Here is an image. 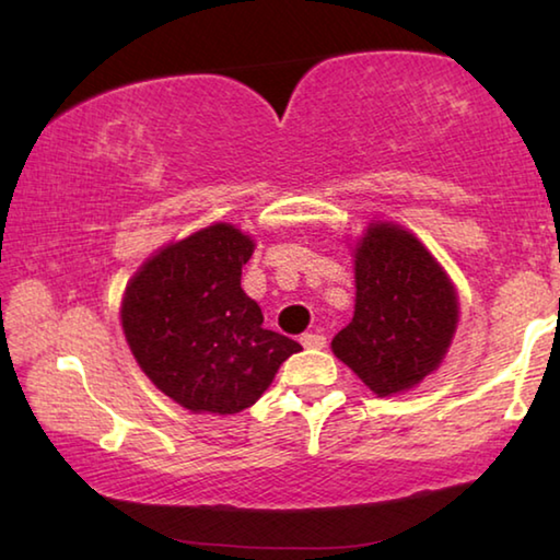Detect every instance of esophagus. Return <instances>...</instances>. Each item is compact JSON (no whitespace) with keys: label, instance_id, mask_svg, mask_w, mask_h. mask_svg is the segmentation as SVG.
<instances>
[{"label":"esophagus","instance_id":"34e87169","mask_svg":"<svg viewBox=\"0 0 560 560\" xmlns=\"http://www.w3.org/2000/svg\"><path fill=\"white\" fill-rule=\"evenodd\" d=\"M301 346L303 348L320 350V348H326V336H320V334H303L301 336Z\"/></svg>","mask_w":560,"mask_h":560}]
</instances>
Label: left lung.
I'll use <instances>...</instances> for the list:
<instances>
[{"mask_svg": "<svg viewBox=\"0 0 560 560\" xmlns=\"http://www.w3.org/2000/svg\"><path fill=\"white\" fill-rule=\"evenodd\" d=\"M457 314L447 273L417 236L371 224L355 249V314L330 348L375 395H393L442 363Z\"/></svg>", "mask_w": 560, "mask_h": 560, "instance_id": "left-lung-1", "label": "left lung"}]
</instances>
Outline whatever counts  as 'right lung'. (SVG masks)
Returning a JSON list of instances; mask_svg holds the SVG:
<instances>
[{
  "mask_svg": "<svg viewBox=\"0 0 560 560\" xmlns=\"http://www.w3.org/2000/svg\"><path fill=\"white\" fill-rule=\"evenodd\" d=\"M254 242L212 224L160 249L130 279L120 318L138 365L192 412L234 415L252 407L296 340L264 328L242 289Z\"/></svg>",
  "mask_w": 560,
  "mask_h": 560,
  "instance_id": "1",
  "label": "right lung"
}]
</instances>
